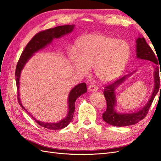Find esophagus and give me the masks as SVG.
Segmentation results:
<instances>
[{
    "label": "esophagus",
    "instance_id": "1",
    "mask_svg": "<svg viewBox=\"0 0 161 161\" xmlns=\"http://www.w3.org/2000/svg\"><path fill=\"white\" fill-rule=\"evenodd\" d=\"M88 90L89 91H97L98 90V87H97L96 85H90L89 86Z\"/></svg>",
    "mask_w": 161,
    "mask_h": 161
}]
</instances>
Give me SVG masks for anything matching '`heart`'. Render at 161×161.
Listing matches in <instances>:
<instances>
[{"mask_svg":"<svg viewBox=\"0 0 161 161\" xmlns=\"http://www.w3.org/2000/svg\"><path fill=\"white\" fill-rule=\"evenodd\" d=\"M78 53H69L72 66L79 73L88 75L94 68L96 78L102 82L115 80L121 75L130 56L128 43L99 33L85 36L77 42Z\"/></svg>","mask_w":161,"mask_h":161,"instance_id":"b5f03b06","label":"heart"}]
</instances>
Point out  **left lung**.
Returning a JSON list of instances; mask_svg holds the SVG:
<instances>
[{
  "mask_svg": "<svg viewBox=\"0 0 161 161\" xmlns=\"http://www.w3.org/2000/svg\"><path fill=\"white\" fill-rule=\"evenodd\" d=\"M136 56L137 60H146L154 62L155 64H158L157 59L156 58L154 53L148 45L144 37L139 36L136 40ZM154 68V89L152 95L143 107L130 113H120L117 111L115 108L117 106V97L115 91L124 82L133 75L136 70L130 74L125 75L121 79H118L104 88L103 95L107 101V109L103 114V119L109 125L118 127H124V126L131 125L137 124L140 120L143 119L148 112L151 104L157 95L160 89V79L158 67L153 66ZM161 91V85H160Z\"/></svg>",
  "mask_w": 161,
  "mask_h": 161,
  "instance_id": "left-lung-1",
  "label": "left lung"
}]
</instances>
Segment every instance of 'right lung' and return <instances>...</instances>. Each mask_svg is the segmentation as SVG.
<instances>
[{"label":"right lung","mask_w":161,"mask_h":161,"mask_svg":"<svg viewBox=\"0 0 161 161\" xmlns=\"http://www.w3.org/2000/svg\"><path fill=\"white\" fill-rule=\"evenodd\" d=\"M75 27V25L58 26L54 28L49 29V30L41 31L36 34L30 40V42L27 43L25 50H23L21 53V57L19 58L16 67L15 79L18 90V101L19 105L21 106V108L24 110L26 111L32 117V118L39 125L49 130H60L66 127L70 124L73 118V115H74L75 110V101L76 99L79 98L80 95H83L86 92V83L85 82H82V83L77 85L70 91L69 97H68V108H69V111H68L67 115L65 118L56 123H48L37 119L35 117L31 115L27 111V110L24 108V106L21 103V98L19 97V96H20V94H19V86H20V82L19 81H20V76L21 72L24 66H25L26 63L36 52L45 48L48 45L51 44L53 39L60 38L64 36L65 35H67V34L70 33L74 30Z\"/></svg>","instance_id":"obj_1"}]
</instances>
